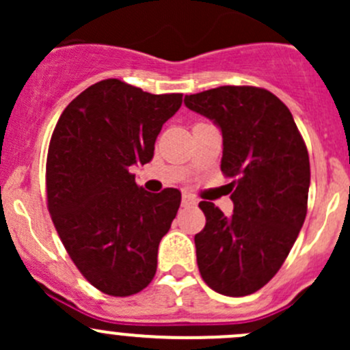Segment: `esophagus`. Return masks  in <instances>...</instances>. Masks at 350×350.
Returning <instances> with one entry per match:
<instances>
[{
  "instance_id": "1",
  "label": "esophagus",
  "mask_w": 350,
  "mask_h": 350,
  "mask_svg": "<svg viewBox=\"0 0 350 350\" xmlns=\"http://www.w3.org/2000/svg\"><path fill=\"white\" fill-rule=\"evenodd\" d=\"M196 204V200L191 195H183V206H193Z\"/></svg>"
}]
</instances>
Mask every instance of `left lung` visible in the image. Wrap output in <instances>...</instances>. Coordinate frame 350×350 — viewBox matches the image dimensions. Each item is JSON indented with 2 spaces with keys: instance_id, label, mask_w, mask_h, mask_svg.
I'll list each match as a JSON object with an SVG mask.
<instances>
[{
  "instance_id": "8db88e82",
  "label": "left lung",
  "mask_w": 350,
  "mask_h": 350,
  "mask_svg": "<svg viewBox=\"0 0 350 350\" xmlns=\"http://www.w3.org/2000/svg\"><path fill=\"white\" fill-rule=\"evenodd\" d=\"M185 105L213 120L224 137L221 172L234 213L210 201L195 235L203 281L225 296H247L280 271L306 217L310 159L288 107L256 86H220L189 94Z\"/></svg>"
}]
</instances>
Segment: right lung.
Instances as JSON below:
<instances>
[{
  "label": "right lung",
  "instance_id": "right-lung-1",
  "mask_svg": "<svg viewBox=\"0 0 350 350\" xmlns=\"http://www.w3.org/2000/svg\"><path fill=\"white\" fill-rule=\"evenodd\" d=\"M181 103L179 93L105 79L67 105L52 133L49 213L79 273L105 295H135L154 280L181 191H146L132 165L150 162L162 125Z\"/></svg>",
  "mask_w": 350,
  "mask_h": 350
}]
</instances>
